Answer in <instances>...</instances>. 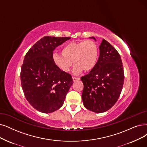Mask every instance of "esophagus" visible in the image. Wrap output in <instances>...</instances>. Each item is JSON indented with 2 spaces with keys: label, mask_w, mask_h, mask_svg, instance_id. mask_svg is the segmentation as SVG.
Returning <instances> with one entry per match:
<instances>
[{
  "label": "esophagus",
  "mask_w": 147,
  "mask_h": 147,
  "mask_svg": "<svg viewBox=\"0 0 147 147\" xmlns=\"http://www.w3.org/2000/svg\"><path fill=\"white\" fill-rule=\"evenodd\" d=\"M72 79H73V81H74V82L80 80V78H79V77H72Z\"/></svg>",
  "instance_id": "1"
}]
</instances>
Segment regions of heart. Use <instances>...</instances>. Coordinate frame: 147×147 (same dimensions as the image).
Segmentation results:
<instances>
[{
	"instance_id": "obj_1",
	"label": "heart",
	"mask_w": 147,
	"mask_h": 147,
	"mask_svg": "<svg viewBox=\"0 0 147 147\" xmlns=\"http://www.w3.org/2000/svg\"><path fill=\"white\" fill-rule=\"evenodd\" d=\"M61 55L54 53L52 60L56 66L63 72H68L72 65L75 66L73 72L77 75L92 70L96 65L99 51L96 43L90 40L81 42H72L64 46Z\"/></svg>"
}]
</instances>
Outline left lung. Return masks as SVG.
Here are the masks:
<instances>
[{
	"instance_id": "left-lung-1",
	"label": "left lung",
	"mask_w": 147,
	"mask_h": 147,
	"mask_svg": "<svg viewBox=\"0 0 147 147\" xmlns=\"http://www.w3.org/2000/svg\"><path fill=\"white\" fill-rule=\"evenodd\" d=\"M90 38L96 40L93 37ZM99 49L96 65L81 78L84 84L82 100L87 109L102 113L118 101L124 84V73L121 56L112 45L103 39Z\"/></svg>"
}]
</instances>
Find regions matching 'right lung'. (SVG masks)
I'll list each match as a JSON object with an SVG mask.
<instances>
[{
  "label": "right lung",
  "mask_w": 147,
  "mask_h": 147,
  "mask_svg": "<svg viewBox=\"0 0 147 147\" xmlns=\"http://www.w3.org/2000/svg\"><path fill=\"white\" fill-rule=\"evenodd\" d=\"M70 37L45 36L35 43L25 56L21 67L22 87L27 101L40 112L59 109L73 80L58 69L52 60L54 50Z\"/></svg>",
  "instance_id": "1"
}]
</instances>
